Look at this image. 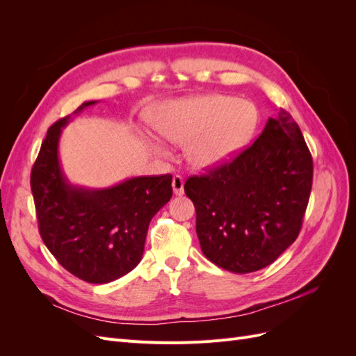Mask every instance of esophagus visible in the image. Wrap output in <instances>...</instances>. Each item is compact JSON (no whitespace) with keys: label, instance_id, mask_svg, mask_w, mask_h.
<instances>
[{"label":"esophagus","instance_id":"obj_1","mask_svg":"<svg viewBox=\"0 0 356 356\" xmlns=\"http://www.w3.org/2000/svg\"><path fill=\"white\" fill-rule=\"evenodd\" d=\"M172 188H174V195L177 196H181L184 193V179H182V177H174V179H172Z\"/></svg>","mask_w":356,"mask_h":356}]
</instances>
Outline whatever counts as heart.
<instances>
[{"label": "heart", "instance_id": "heart-1", "mask_svg": "<svg viewBox=\"0 0 356 356\" xmlns=\"http://www.w3.org/2000/svg\"><path fill=\"white\" fill-rule=\"evenodd\" d=\"M258 123L255 105L229 95H203L166 104L154 118L165 141L186 147L188 163L220 168L250 144Z\"/></svg>", "mask_w": 356, "mask_h": 356}]
</instances>
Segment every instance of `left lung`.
Returning <instances> with one entry per match:
<instances>
[{
    "instance_id": "8db88e82",
    "label": "left lung",
    "mask_w": 356,
    "mask_h": 356,
    "mask_svg": "<svg viewBox=\"0 0 356 356\" xmlns=\"http://www.w3.org/2000/svg\"><path fill=\"white\" fill-rule=\"evenodd\" d=\"M312 178L314 161L305 138L281 110L230 163L186 181L204 257L241 275L272 264L297 239Z\"/></svg>"
}]
</instances>
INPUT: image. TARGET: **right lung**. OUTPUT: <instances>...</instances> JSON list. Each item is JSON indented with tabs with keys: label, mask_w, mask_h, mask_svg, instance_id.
<instances>
[{
	"label": "right lung",
	"mask_w": 356,
	"mask_h": 356,
	"mask_svg": "<svg viewBox=\"0 0 356 356\" xmlns=\"http://www.w3.org/2000/svg\"><path fill=\"white\" fill-rule=\"evenodd\" d=\"M96 102H83L74 114ZM70 120L63 117L49 129L31 172L38 229L70 273L108 284L141 261L149 221L172 197V175L134 177L106 188L71 184L59 160V139Z\"/></svg>",
	"instance_id": "obj_1"
}]
</instances>
